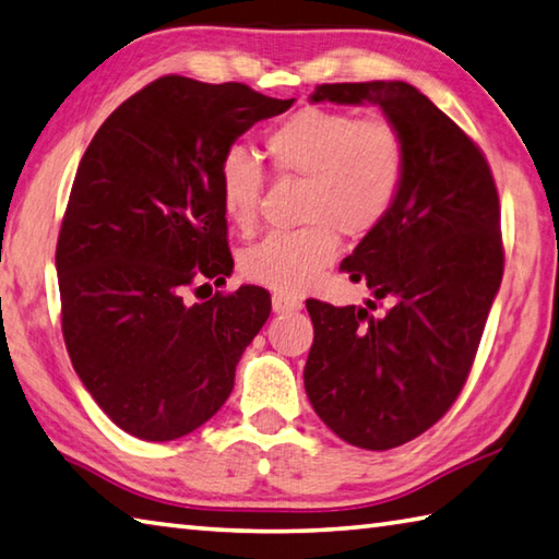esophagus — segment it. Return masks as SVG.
I'll list each match as a JSON object with an SVG mask.
<instances>
[{
    "label": "esophagus",
    "instance_id": "34e87169",
    "mask_svg": "<svg viewBox=\"0 0 559 559\" xmlns=\"http://www.w3.org/2000/svg\"><path fill=\"white\" fill-rule=\"evenodd\" d=\"M271 306H273V312H278V314L296 312L302 308V300L296 296H286V293H273Z\"/></svg>",
    "mask_w": 559,
    "mask_h": 559
}]
</instances>
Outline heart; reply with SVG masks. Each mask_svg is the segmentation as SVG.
I'll return each instance as SVG.
<instances>
[{"label":"heart","instance_id":"obj_1","mask_svg":"<svg viewBox=\"0 0 559 559\" xmlns=\"http://www.w3.org/2000/svg\"><path fill=\"white\" fill-rule=\"evenodd\" d=\"M266 151L281 176L308 182L296 231H273L241 253L245 276L283 293H300L320 281L340 253V235L369 237L383 225L405 178V141L385 117L306 107L283 119L266 136ZM261 160L245 146L219 158L222 210L239 229L259 217Z\"/></svg>","mask_w":559,"mask_h":559}]
</instances>
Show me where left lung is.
Wrapping results in <instances>:
<instances>
[{"instance_id":"1","label":"left lung","mask_w":559,"mask_h":559,"mask_svg":"<svg viewBox=\"0 0 559 559\" xmlns=\"http://www.w3.org/2000/svg\"><path fill=\"white\" fill-rule=\"evenodd\" d=\"M310 103L379 105L405 141L393 210L340 266L391 308L373 318L306 302L314 340L302 371L337 438L391 450L432 428L469 377L503 276L499 192L481 148L408 83L318 85Z\"/></svg>"}]
</instances>
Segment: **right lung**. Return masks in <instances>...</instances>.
<instances>
[{
	"instance_id": "right-lung-1",
	"label": "right lung",
	"mask_w": 559,
	"mask_h": 559,
	"mask_svg": "<svg viewBox=\"0 0 559 559\" xmlns=\"http://www.w3.org/2000/svg\"><path fill=\"white\" fill-rule=\"evenodd\" d=\"M293 103L164 75L111 111L80 160L56 247L60 324L80 381L139 440H178L207 423L269 320L259 286L192 306L186 290L235 269L222 154Z\"/></svg>"
}]
</instances>
